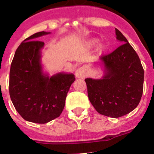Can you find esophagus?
Returning a JSON list of instances; mask_svg holds the SVG:
<instances>
[{"instance_id":"34e87169","label":"esophagus","mask_w":154,"mask_h":154,"mask_svg":"<svg viewBox=\"0 0 154 154\" xmlns=\"http://www.w3.org/2000/svg\"><path fill=\"white\" fill-rule=\"evenodd\" d=\"M76 77L77 78H80V79H83L86 75V68L84 67H81L79 69H77L76 71Z\"/></svg>"}]
</instances>
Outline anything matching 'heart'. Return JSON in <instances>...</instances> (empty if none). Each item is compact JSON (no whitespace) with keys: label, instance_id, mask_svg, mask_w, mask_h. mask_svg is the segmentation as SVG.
<instances>
[{"label":"heart","instance_id":"b5f03b06","mask_svg":"<svg viewBox=\"0 0 154 154\" xmlns=\"http://www.w3.org/2000/svg\"><path fill=\"white\" fill-rule=\"evenodd\" d=\"M97 43H98V40L92 39V40H91L89 43H88V45H89V47H92V46H95Z\"/></svg>","mask_w":154,"mask_h":154}]
</instances>
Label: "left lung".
<instances>
[{
	"label": "left lung",
	"mask_w": 154,
	"mask_h": 154,
	"mask_svg": "<svg viewBox=\"0 0 154 154\" xmlns=\"http://www.w3.org/2000/svg\"><path fill=\"white\" fill-rule=\"evenodd\" d=\"M117 39L123 43L101 56L105 74L101 79H85L88 97L100 114L118 118L138 106L143 93L144 69L135 50L118 29Z\"/></svg>",
	"instance_id": "8db88e82"
}]
</instances>
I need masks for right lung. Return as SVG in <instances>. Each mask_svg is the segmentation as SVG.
Wrapping results in <instances>:
<instances>
[{"instance_id": "right-lung-1", "label": "right lung", "mask_w": 154, "mask_h": 154, "mask_svg": "<svg viewBox=\"0 0 154 154\" xmlns=\"http://www.w3.org/2000/svg\"><path fill=\"white\" fill-rule=\"evenodd\" d=\"M50 32L41 31L24 40L15 53L10 71L11 101L27 121L46 123L60 116L67 94L75 77L73 74H44L41 50L44 43L37 38Z\"/></svg>"}]
</instances>
